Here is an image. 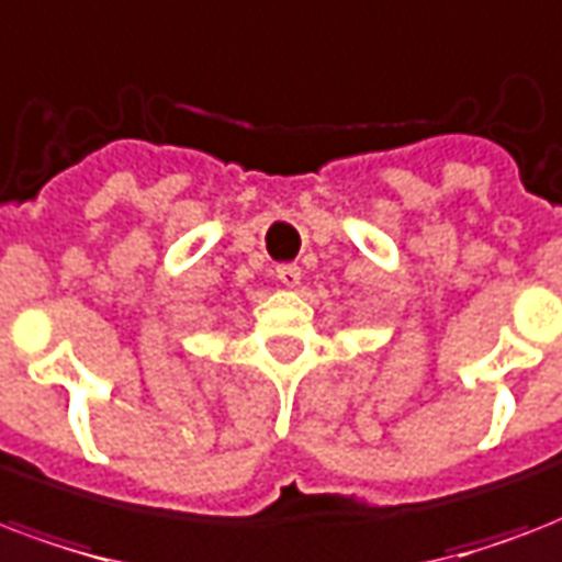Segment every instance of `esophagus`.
Listing matches in <instances>:
<instances>
[{
  "label": "esophagus",
  "mask_w": 562,
  "mask_h": 562,
  "mask_svg": "<svg viewBox=\"0 0 562 562\" xmlns=\"http://www.w3.org/2000/svg\"><path fill=\"white\" fill-rule=\"evenodd\" d=\"M276 278L281 286H295L302 281V267H295V263H281L276 269Z\"/></svg>",
  "instance_id": "esophagus-1"
}]
</instances>
